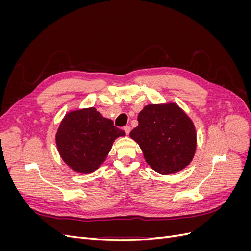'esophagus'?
<instances>
[{"instance_id":"obj_1","label":"esophagus","mask_w":251,"mask_h":251,"mask_svg":"<svg viewBox=\"0 0 251 251\" xmlns=\"http://www.w3.org/2000/svg\"><path fill=\"white\" fill-rule=\"evenodd\" d=\"M124 131L128 135V134H130V132H131V126H125V127H124Z\"/></svg>"}]
</instances>
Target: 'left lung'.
<instances>
[{
  "label": "left lung",
  "mask_w": 251,
  "mask_h": 251,
  "mask_svg": "<svg viewBox=\"0 0 251 251\" xmlns=\"http://www.w3.org/2000/svg\"><path fill=\"white\" fill-rule=\"evenodd\" d=\"M138 126L130 137L159 174L178 173L193 161L197 132L192 118L176 102L151 103L138 114Z\"/></svg>",
  "instance_id": "left-lung-1"
}]
</instances>
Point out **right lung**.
Instances as JSON below:
<instances>
[{"instance_id": "obj_1", "label": "right lung", "mask_w": 251, "mask_h": 251, "mask_svg": "<svg viewBox=\"0 0 251 251\" xmlns=\"http://www.w3.org/2000/svg\"><path fill=\"white\" fill-rule=\"evenodd\" d=\"M126 133L114 126L94 107L68 112L55 134L58 154L69 168L79 174L96 171L107 159L114 141Z\"/></svg>"}]
</instances>
